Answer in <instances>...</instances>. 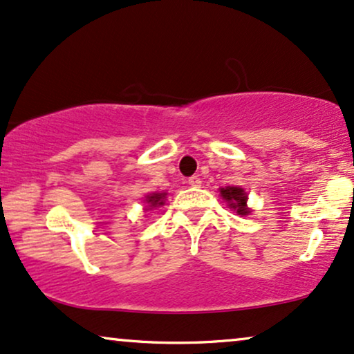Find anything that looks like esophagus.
<instances>
[{"label":"esophagus","mask_w":354,"mask_h":354,"mask_svg":"<svg viewBox=\"0 0 354 354\" xmlns=\"http://www.w3.org/2000/svg\"><path fill=\"white\" fill-rule=\"evenodd\" d=\"M187 183H189L191 187H201L202 186V181L199 176H191L189 180H187Z\"/></svg>","instance_id":"obj_1"}]
</instances>
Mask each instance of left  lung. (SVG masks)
Masks as SVG:
<instances>
[{
    "instance_id": "left-lung-1",
    "label": "left lung",
    "mask_w": 354,
    "mask_h": 354,
    "mask_svg": "<svg viewBox=\"0 0 354 354\" xmlns=\"http://www.w3.org/2000/svg\"><path fill=\"white\" fill-rule=\"evenodd\" d=\"M220 196L228 202L230 209L236 210L238 215H249L251 209L248 207V194L243 187L238 186H226L220 189Z\"/></svg>"
}]
</instances>
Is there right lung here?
Returning a JSON list of instances; mask_svg holds the SVG:
<instances>
[{"instance_id":"add662e5","label":"right lung","mask_w":354,"mask_h":354,"mask_svg":"<svg viewBox=\"0 0 354 354\" xmlns=\"http://www.w3.org/2000/svg\"><path fill=\"white\" fill-rule=\"evenodd\" d=\"M165 196H167V192H152V194L145 197V202H147L149 207H160L165 204Z\"/></svg>"}]
</instances>
